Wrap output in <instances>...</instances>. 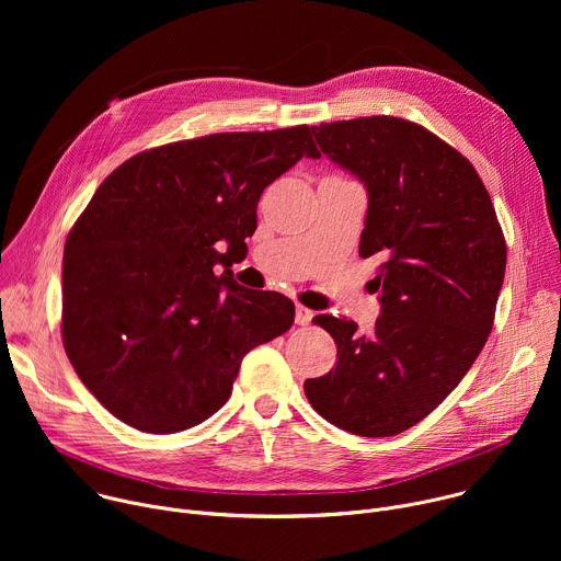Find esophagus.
<instances>
[{"instance_id":"esophagus-1","label":"esophagus","mask_w":561,"mask_h":561,"mask_svg":"<svg viewBox=\"0 0 561 561\" xmlns=\"http://www.w3.org/2000/svg\"><path fill=\"white\" fill-rule=\"evenodd\" d=\"M312 317H314V312H312L310 308L297 304V308H295V322H297L299 327H308V324L312 322Z\"/></svg>"}]
</instances>
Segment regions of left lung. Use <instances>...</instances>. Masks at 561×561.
I'll return each mask as SVG.
<instances>
[{
  "instance_id": "obj_1",
  "label": "left lung",
  "mask_w": 561,
  "mask_h": 561,
  "mask_svg": "<svg viewBox=\"0 0 561 561\" xmlns=\"http://www.w3.org/2000/svg\"><path fill=\"white\" fill-rule=\"evenodd\" d=\"M312 135L368 193L359 255L381 260V314L370 333L317 314L337 362L304 392L337 428L390 437L433 413L482 353L506 273L504 232L472 164L424 126L375 115Z\"/></svg>"
}]
</instances>
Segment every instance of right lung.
Segmentation results:
<instances>
[{
	"mask_svg": "<svg viewBox=\"0 0 561 561\" xmlns=\"http://www.w3.org/2000/svg\"><path fill=\"white\" fill-rule=\"evenodd\" d=\"M301 157H319L308 126L215 133L144 150L95 191L64 247L61 337L117 420L154 435L202 424L244 355L293 327L288 297L239 286L230 266L264 188Z\"/></svg>",
	"mask_w": 561,
	"mask_h": 561,
	"instance_id": "add662e5",
	"label": "right lung"
}]
</instances>
